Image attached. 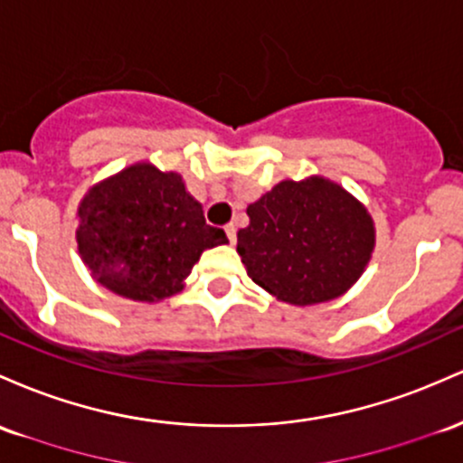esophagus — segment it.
Returning a JSON list of instances; mask_svg holds the SVG:
<instances>
[{"mask_svg": "<svg viewBox=\"0 0 463 463\" xmlns=\"http://www.w3.org/2000/svg\"><path fill=\"white\" fill-rule=\"evenodd\" d=\"M223 231H226V235H228V240H231V243L237 241V228H235V223H226V228H223Z\"/></svg>", "mask_w": 463, "mask_h": 463, "instance_id": "esophagus-1", "label": "esophagus"}]
</instances>
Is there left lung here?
<instances>
[{
  "label": "left lung",
  "mask_w": 463,
  "mask_h": 463,
  "mask_svg": "<svg viewBox=\"0 0 463 463\" xmlns=\"http://www.w3.org/2000/svg\"><path fill=\"white\" fill-rule=\"evenodd\" d=\"M246 213L250 223L237 232V252L248 277L281 301H332L372 259L367 208L325 177L279 182Z\"/></svg>",
  "instance_id": "1"
}]
</instances>
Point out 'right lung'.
Masks as SVG:
<instances>
[{"label": "right lung", "instance_id": "obj_1", "mask_svg": "<svg viewBox=\"0 0 463 463\" xmlns=\"http://www.w3.org/2000/svg\"><path fill=\"white\" fill-rule=\"evenodd\" d=\"M76 241L100 286L131 301H157L180 292L202 252L228 237L208 226L180 175L142 162L85 195Z\"/></svg>", "mask_w": 463, "mask_h": 463}]
</instances>
